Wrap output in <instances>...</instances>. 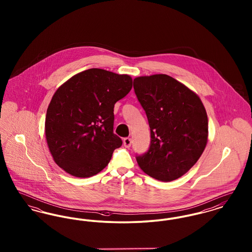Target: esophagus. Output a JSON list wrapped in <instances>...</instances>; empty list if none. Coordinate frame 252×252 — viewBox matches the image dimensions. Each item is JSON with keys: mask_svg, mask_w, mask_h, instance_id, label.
Segmentation results:
<instances>
[{"mask_svg": "<svg viewBox=\"0 0 252 252\" xmlns=\"http://www.w3.org/2000/svg\"><path fill=\"white\" fill-rule=\"evenodd\" d=\"M131 139L130 138H125L124 139V145L126 146V147H130V145H131Z\"/></svg>", "mask_w": 252, "mask_h": 252, "instance_id": "esophagus-1", "label": "esophagus"}]
</instances>
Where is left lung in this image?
Masks as SVG:
<instances>
[{
    "label": "left lung",
    "instance_id": "1",
    "mask_svg": "<svg viewBox=\"0 0 252 252\" xmlns=\"http://www.w3.org/2000/svg\"><path fill=\"white\" fill-rule=\"evenodd\" d=\"M135 94L148 119L151 144L137 162L155 180L168 182L186 174L208 143V116L199 96L167 74L139 76Z\"/></svg>",
    "mask_w": 252,
    "mask_h": 252
}]
</instances>
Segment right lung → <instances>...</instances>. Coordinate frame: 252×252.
<instances>
[{"instance_id": "obj_1", "label": "right lung", "mask_w": 252, "mask_h": 252, "mask_svg": "<svg viewBox=\"0 0 252 252\" xmlns=\"http://www.w3.org/2000/svg\"><path fill=\"white\" fill-rule=\"evenodd\" d=\"M132 88L128 74L89 69L60 86L49 104L45 137L55 162L76 178L106 167L123 142L113 133V108Z\"/></svg>"}]
</instances>
